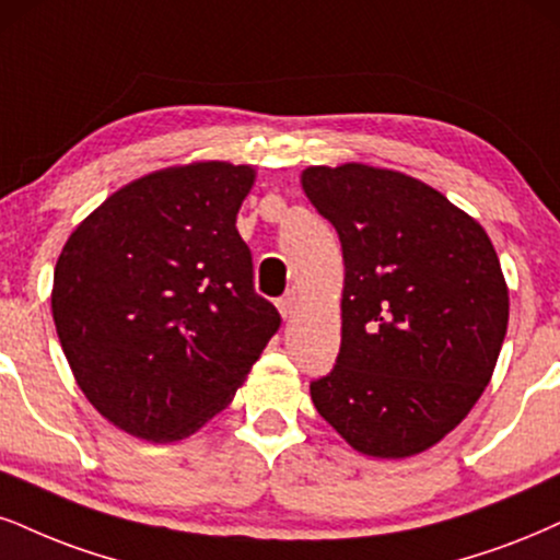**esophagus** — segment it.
<instances>
[{"instance_id": "34e87169", "label": "esophagus", "mask_w": 560, "mask_h": 560, "mask_svg": "<svg viewBox=\"0 0 560 560\" xmlns=\"http://www.w3.org/2000/svg\"><path fill=\"white\" fill-rule=\"evenodd\" d=\"M278 308H280V316L285 322H291L293 316H295V312H299V293H288L285 299H280L278 301Z\"/></svg>"}]
</instances>
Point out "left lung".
Masks as SVG:
<instances>
[{"label": "left lung", "instance_id": "obj_1", "mask_svg": "<svg viewBox=\"0 0 560 560\" xmlns=\"http://www.w3.org/2000/svg\"><path fill=\"white\" fill-rule=\"evenodd\" d=\"M301 186L345 261L340 355L314 407L365 457H416L491 382L509 324L499 254L478 220L399 171L308 165Z\"/></svg>", "mask_w": 560, "mask_h": 560}]
</instances>
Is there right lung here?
<instances>
[{
  "label": "right lung",
  "instance_id": "add662e5",
  "mask_svg": "<svg viewBox=\"0 0 560 560\" xmlns=\"http://www.w3.org/2000/svg\"><path fill=\"white\" fill-rule=\"evenodd\" d=\"M254 182V165H168L116 189L61 248V350L88 402L129 436L189 439L231 405L278 332L236 228Z\"/></svg>",
  "mask_w": 560,
  "mask_h": 560
}]
</instances>
